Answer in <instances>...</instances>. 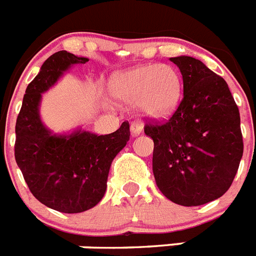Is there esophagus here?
<instances>
[{"label": "esophagus", "mask_w": 256, "mask_h": 256, "mask_svg": "<svg viewBox=\"0 0 256 256\" xmlns=\"http://www.w3.org/2000/svg\"><path fill=\"white\" fill-rule=\"evenodd\" d=\"M130 132H132L133 136L140 134V133L142 132V126L140 123H137V122H133V123L130 124Z\"/></svg>", "instance_id": "34e87169"}]
</instances>
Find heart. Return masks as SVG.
Returning <instances> with one entry per match:
<instances>
[{"instance_id":"b5f03b06","label":"heart","mask_w":256,"mask_h":256,"mask_svg":"<svg viewBox=\"0 0 256 256\" xmlns=\"http://www.w3.org/2000/svg\"><path fill=\"white\" fill-rule=\"evenodd\" d=\"M108 92L123 104L137 101L140 112L146 116H166L180 101V78L170 65H140L114 74L108 82Z\"/></svg>"}]
</instances>
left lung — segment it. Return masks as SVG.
<instances>
[{"label": "left lung", "mask_w": 256, "mask_h": 256, "mask_svg": "<svg viewBox=\"0 0 256 256\" xmlns=\"http://www.w3.org/2000/svg\"><path fill=\"white\" fill-rule=\"evenodd\" d=\"M180 68L183 97L168 120L148 119L154 140L152 172L162 195L198 206L224 195L244 152L240 112L220 76L190 56L170 58Z\"/></svg>", "instance_id": "1"}]
</instances>
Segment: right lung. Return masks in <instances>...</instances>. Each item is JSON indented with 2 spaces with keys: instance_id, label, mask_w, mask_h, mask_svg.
I'll use <instances>...</instances> for the list:
<instances>
[{
  "instance_id": "add662e5",
  "label": "right lung",
  "mask_w": 256,
  "mask_h": 256,
  "mask_svg": "<svg viewBox=\"0 0 256 256\" xmlns=\"http://www.w3.org/2000/svg\"><path fill=\"white\" fill-rule=\"evenodd\" d=\"M88 58L58 51L44 62L26 87L15 126V160L40 202L61 212H82L97 205L106 191L108 169L130 140V123L110 134L74 132L54 136L40 123V94L70 65Z\"/></svg>"
}]
</instances>
